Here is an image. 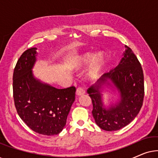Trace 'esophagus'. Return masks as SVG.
Here are the masks:
<instances>
[{
	"instance_id": "obj_1",
	"label": "esophagus",
	"mask_w": 158,
	"mask_h": 158,
	"mask_svg": "<svg viewBox=\"0 0 158 158\" xmlns=\"http://www.w3.org/2000/svg\"><path fill=\"white\" fill-rule=\"evenodd\" d=\"M85 94V90H84L83 88L82 87H78L76 90V94L77 96H81V95H83Z\"/></svg>"
}]
</instances>
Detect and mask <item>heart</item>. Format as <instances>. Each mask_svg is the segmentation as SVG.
<instances>
[{"mask_svg":"<svg viewBox=\"0 0 158 158\" xmlns=\"http://www.w3.org/2000/svg\"><path fill=\"white\" fill-rule=\"evenodd\" d=\"M92 61L88 72V77L90 81H96L100 77L106 64L107 58L105 53L102 52H99L96 55L94 52L83 53L74 60V65L77 68H84Z\"/></svg>","mask_w":158,"mask_h":158,"instance_id":"1","label":"heart"}]
</instances>
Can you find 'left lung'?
<instances>
[{"label": "left lung", "mask_w": 158, "mask_h": 158, "mask_svg": "<svg viewBox=\"0 0 158 158\" xmlns=\"http://www.w3.org/2000/svg\"><path fill=\"white\" fill-rule=\"evenodd\" d=\"M125 48L119 64L109 73L103 74L87 90L92 100L95 122L106 131H116L128 125L139 114L143 103V70L131 49L127 46ZM109 81L120 93V101L106 109L102 101L101 88L103 85H111Z\"/></svg>", "instance_id": "obj_1"}]
</instances>
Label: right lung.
Listing matches in <instances>:
<instances>
[{"mask_svg": "<svg viewBox=\"0 0 158 158\" xmlns=\"http://www.w3.org/2000/svg\"><path fill=\"white\" fill-rule=\"evenodd\" d=\"M36 47L28 49L17 61L13 75V92L17 113L30 129L51 136L61 132L74 102V86L58 89L34 77L32 68Z\"/></svg>", "mask_w": 158, "mask_h": 158, "instance_id": "obj_1", "label": "right lung"}]
</instances>
